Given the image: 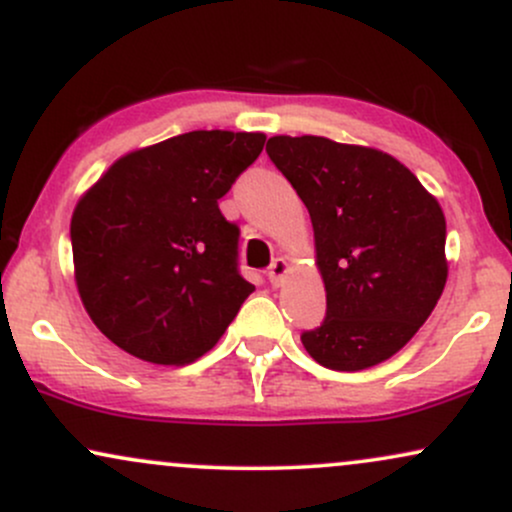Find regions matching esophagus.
<instances>
[{
    "instance_id": "34e87169",
    "label": "esophagus",
    "mask_w": 512,
    "mask_h": 512,
    "mask_svg": "<svg viewBox=\"0 0 512 512\" xmlns=\"http://www.w3.org/2000/svg\"><path fill=\"white\" fill-rule=\"evenodd\" d=\"M286 274H289V262H286L284 257H276V260L272 262V267H269V272H267L269 281H272L274 286H279L281 281H284Z\"/></svg>"
}]
</instances>
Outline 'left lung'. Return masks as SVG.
<instances>
[{
    "mask_svg": "<svg viewBox=\"0 0 512 512\" xmlns=\"http://www.w3.org/2000/svg\"><path fill=\"white\" fill-rule=\"evenodd\" d=\"M267 154L308 207L327 293L320 327L301 342L320 366L366 370L395 356L448 281L445 214L385 151L327 137H272Z\"/></svg>",
    "mask_w": 512,
    "mask_h": 512,
    "instance_id": "left-lung-1",
    "label": "left lung"
}]
</instances>
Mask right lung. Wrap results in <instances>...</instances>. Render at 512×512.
<instances>
[{
    "instance_id": "right-lung-1",
    "label": "right lung",
    "mask_w": 512,
    "mask_h": 512,
    "mask_svg": "<svg viewBox=\"0 0 512 512\" xmlns=\"http://www.w3.org/2000/svg\"><path fill=\"white\" fill-rule=\"evenodd\" d=\"M262 132L197 129L129 151L76 202L74 279L93 325L127 354L185 366L255 291L219 199L260 156Z\"/></svg>"
}]
</instances>
